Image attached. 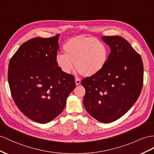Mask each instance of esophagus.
Returning <instances> with one entry per match:
<instances>
[{"instance_id":"34e87169","label":"esophagus","mask_w":154,"mask_h":154,"mask_svg":"<svg viewBox=\"0 0 154 154\" xmlns=\"http://www.w3.org/2000/svg\"><path fill=\"white\" fill-rule=\"evenodd\" d=\"M80 83H81V79L79 78L76 77L75 78V84H76V85H79Z\"/></svg>"}]
</instances>
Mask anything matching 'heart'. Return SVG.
Masks as SVG:
<instances>
[{
    "label": "heart",
    "instance_id": "obj_1",
    "mask_svg": "<svg viewBox=\"0 0 154 154\" xmlns=\"http://www.w3.org/2000/svg\"><path fill=\"white\" fill-rule=\"evenodd\" d=\"M63 49L64 53H58L55 57L62 72L69 74L74 68L86 77L100 73L108 59V49L103 43L92 37L77 36L69 39Z\"/></svg>",
    "mask_w": 154,
    "mask_h": 154
}]
</instances>
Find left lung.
Instances as JSON below:
<instances>
[{
    "label": "left lung",
    "instance_id": "1",
    "mask_svg": "<svg viewBox=\"0 0 154 154\" xmlns=\"http://www.w3.org/2000/svg\"><path fill=\"white\" fill-rule=\"evenodd\" d=\"M110 46L104 68L81 81L86 90L84 106L90 115L103 123L122 117L139 98L143 85L144 67L140 55L119 36H102Z\"/></svg>",
    "mask_w": 154,
    "mask_h": 154
}]
</instances>
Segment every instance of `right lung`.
Here are the masks:
<instances>
[{
    "label": "right lung",
    "mask_w": 154,
    "mask_h": 154,
    "mask_svg": "<svg viewBox=\"0 0 154 154\" xmlns=\"http://www.w3.org/2000/svg\"><path fill=\"white\" fill-rule=\"evenodd\" d=\"M59 36L29 39L9 62L8 79L15 103L38 123H47L60 115L76 87L73 75L62 72L55 60Z\"/></svg>",
    "instance_id": "add662e5"
}]
</instances>
